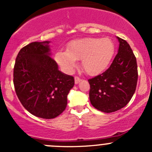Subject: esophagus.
<instances>
[{"label":"esophagus","mask_w":152,"mask_h":152,"mask_svg":"<svg viewBox=\"0 0 152 152\" xmlns=\"http://www.w3.org/2000/svg\"><path fill=\"white\" fill-rule=\"evenodd\" d=\"M80 81H81V79H80L79 77H77V76H75V83H76V84H77V83H80Z\"/></svg>","instance_id":"esophagus-1"}]
</instances>
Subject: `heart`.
<instances>
[{
  "label": "heart",
  "mask_w": 152,
  "mask_h": 152,
  "mask_svg": "<svg viewBox=\"0 0 152 152\" xmlns=\"http://www.w3.org/2000/svg\"><path fill=\"white\" fill-rule=\"evenodd\" d=\"M115 47L110 39H80L71 42L67 50L56 53V61L68 72L76 66V61L82 60L83 70L90 75H96L107 67L113 58Z\"/></svg>",
  "instance_id": "1"
}]
</instances>
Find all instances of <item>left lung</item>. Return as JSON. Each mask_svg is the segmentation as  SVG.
Listing matches in <instances>:
<instances>
[{
  "label": "left lung",
  "mask_w": 152,
  "mask_h": 152,
  "mask_svg": "<svg viewBox=\"0 0 152 152\" xmlns=\"http://www.w3.org/2000/svg\"><path fill=\"white\" fill-rule=\"evenodd\" d=\"M117 39L118 51L109 69L88 80L91 104L104 113L115 112L126 106L137 87V59L129 44L119 37Z\"/></svg>",
  "instance_id": "1"
}]
</instances>
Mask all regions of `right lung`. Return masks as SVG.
Wrapping results in <instances>:
<instances>
[{
  "label": "right lung",
  "mask_w": 152,
  "mask_h": 152,
  "mask_svg": "<svg viewBox=\"0 0 152 152\" xmlns=\"http://www.w3.org/2000/svg\"><path fill=\"white\" fill-rule=\"evenodd\" d=\"M49 42H34L20 50L13 69V83L20 102L28 112L42 118L58 116L67 106L74 77L58 70L50 57Z\"/></svg>",
  "instance_id": "right-lung-1"
}]
</instances>
